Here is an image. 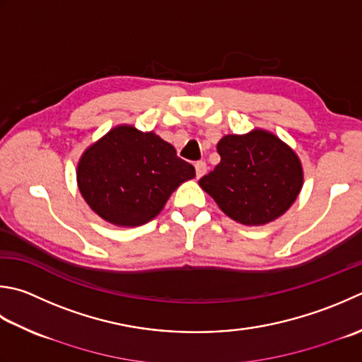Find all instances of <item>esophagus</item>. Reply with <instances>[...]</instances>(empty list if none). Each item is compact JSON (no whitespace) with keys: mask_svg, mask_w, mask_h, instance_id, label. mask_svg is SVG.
<instances>
[{"mask_svg":"<svg viewBox=\"0 0 362 362\" xmlns=\"http://www.w3.org/2000/svg\"><path fill=\"white\" fill-rule=\"evenodd\" d=\"M194 168H196V177L197 179H201V177L207 173V165H205V161H197L196 165H194Z\"/></svg>","mask_w":362,"mask_h":362,"instance_id":"esophagus-1","label":"esophagus"}]
</instances>
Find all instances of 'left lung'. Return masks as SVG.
Segmentation results:
<instances>
[{
	"instance_id": "obj_1",
	"label": "left lung",
	"mask_w": 362,
	"mask_h": 362,
	"mask_svg": "<svg viewBox=\"0 0 362 362\" xmlns=\"http://www.w3.org/2000/svg\"><path fill=\"white\" fill-rule=\"evenodd\" d=\"M216 151L221 161L199 187L233 221L264 226L292 207L303 188V165L274 133L254 129L226 134Z\"/></svg>"
}]
</instances>
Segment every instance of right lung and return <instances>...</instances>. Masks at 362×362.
<instances>
[{
  "instance_id": "add662e5",
  "label": "right lung",
  "mask_w": 362,
  "mask_h": 362,
  "mask_svg": "<svg viewBox=\"0 0 362 362\" xmlns=\"http://www.w3.org/2000/svg\"><path fill=\"white\" fill-rule=\"evenodd\" d=\"M196 177L173 144L153 132L117 125L83 152L78 189L89 207L119 228H136L157 216L169 196Z\"/></svg>"
}]
</instances>
